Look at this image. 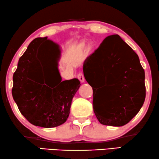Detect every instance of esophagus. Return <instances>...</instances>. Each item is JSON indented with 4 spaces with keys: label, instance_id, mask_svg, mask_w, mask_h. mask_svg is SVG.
I'll list each match as a JSON object with an SVG mask.
<instances>
[{
    "label": "esophagus",
    "instance_id": "esophagus-1",
    "mask_svg": "<svg viewBox=\"0 0 159 159\" xmlns=\"http://www.w3.org/2000/svg\"><path fill=\"white\" fill-rule=\"evenodd\" d=\"M77 78L79 79V80L81 82H84V75H83L82 73H79L77 75Z\"/></svg>",
    "mask_w": 159,
    "mask_h": 159
}]
</instances>
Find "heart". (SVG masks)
Instances as JSON below:
<instances>
[{
	"label": "heart",
	"instance_id": "heart-1",
	"mask_svg": "<svg viewBox=\"0 0 159 159\" xmlns=\"http://www.w3.org/2000/svg\"><path fill=\"white\" fill-rule=\"evenodd\" d=\"M82 47H84V43H82V44H80V48H82Z\"/></svg>",
	"mask_w": 159,
	"mask_h": 159
}]
</instances>
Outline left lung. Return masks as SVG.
<instances>
[{
	"label": "left lung",
	"mask_w": 159,
	"mask_h": 159,
	"mask_svg": "<svg viewBox=\"0 0 159 159\" xmlns=\"http://www.w3.org/2000/svg\"><path fill=\"white\" fill-rule=\"evenodd\" d=\"M83 72L92 89L94 76L101 86L93 89V112L101 124L123 126L138 113L146 97L144 70L137 54L119 35L103 41L85 60Z\"/></svg>",
	"instance_id": "8db88e82"
}]
</instances>
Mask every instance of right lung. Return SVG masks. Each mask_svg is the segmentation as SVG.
Here are the masks:
<instances>
[{
    "instance_id": "add662e5",
    "label": "right lung",
    "mask_w": 159,
    "mask_h": 159,
    "mask_svg": "<svg viewBox=\"0 0 159 159\" xmlns=\"http://www.w3.org/2000/svg\"><path fill=\"white\" fill-rule=\"evenodd\" d=\"M48 41L53 42L47 37H39L30 43L19 59L12 89L23 116L34 125L46 128L59 126L67 120L72 98L81 85L76 78L62 82L57 62L58 76L46 77L43 64Z\"/></svg>"
}]
</instances>
